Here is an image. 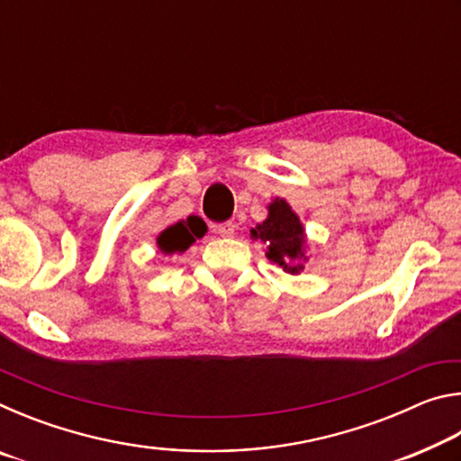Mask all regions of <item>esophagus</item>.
<instances>
[{
  "label": "esophagus",
  "instance_id": "obj_1",
  "mask_svg": "<svg viewBox=\"0 0 461 461\" xmlns=\"http://www.w3.org/2000/svg\"><path fill=\"white\" fill-rule=\"evenodd\" d=\"M212 230H213L215 233H220L221 238H231L233 233H236V223H231V221H225V223H213V225H212Z\"/></svg>",
  "mask_w": 461,
  "mask_h": 461
}]
</instances>
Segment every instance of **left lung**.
Returning <instances> with one entry per match:
<instances>
[{
	"mask_svg": "<svg viewBox=\"0 0 461 461\" xmlns=\"http://www.w3.org/2000/svg\"><path fill=\"white\" fill-rule=\"evenodd\" d=\"M252 240H260L268 248V260L278 264L291 275L303 270L301 260H307L305 246L307 236L291 205L285 199H275L268 205V217L256 228L249 230Z\"/></svg>",
	"mask_w": 461,
	"mask_h": 461,
	"instance_id": "left-lung-1",
	"label": "left lung"
}]
</instances>
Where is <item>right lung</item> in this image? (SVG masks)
<instances>
[{"label": "right lung", "mask_w": 461, "mask_h": 461, "mask_svg": "<svg viewBox=\"0 0 461 461\" xmlns=\"http://www.w3.org/2000/svg\"><path fill=\"white\" fill-rule=\"evenodd\" d=\"M205 223L199 217H186V220L168 225L165 231H160V236L156 238V244H158L160 252L165 254H181L185 249H189V246H193L199 238L205 236Z\"/></svg>", "instance_id": "obj_1"}]
</instances>
